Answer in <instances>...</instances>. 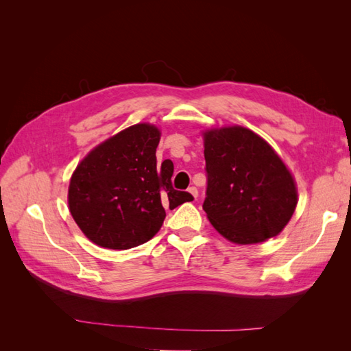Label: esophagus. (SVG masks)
I'll return each mask as SVG.
<instances>
[{
    "label": "esophagus",
    "instance_id": "esophagus-1",
    "mask_svg": "<svg viewBox=\"0 0 351 351\" xmlns=\"http://www.w3.org/2000/svg\"><path fill=\"white\" fill-rule=\"evenodd\" d=\"M187 192H189L190 195H192V196H193L195 199L197 197V193H199V192H197V189H196L195 186H192V187H189V190H187Z\"/></svg>",
    "mask_w": 351,
    "mask_h": 351
}]
</instances>
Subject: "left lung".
Instances as JSON below:
<instances>
[{"instance_id": "1", "label": "left lung", "mask_w": 351, "mask_h": 351, "mask_svg": "<svg viewBox=\"0 0 351 351\" xmlns=\"http://www.w3.org/2000/svg\"><path fill=\"white\" fill-rule=\"evenodd\" d=\"M208 173L204 210L222 237L256 244L289 224L299 195L295 180L274 147L241 125L202 132Z\"/></svg>"}]
</instances>
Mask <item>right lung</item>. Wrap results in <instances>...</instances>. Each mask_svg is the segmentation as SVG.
<instances>
[{
  "mask_svg": "<svg viewBox=\"0 0 351 351\" xmlns=\"http://www.w3.org/2000/svg\"><path fill=\"white\" fill-rule=\"evenodd\" d=\"M159 141L156 125L133 124L95 146L77 164L69 184V209L92 243L112 250L141 246L161 230L164 205L174 209L193 200L173 189L169 159L156 165Z\"/></svg>",
  "mask_w": 351,
  "mask_h": 351,
  "instance_id": "1",
  "label": "right lung"
}]
</instances>
